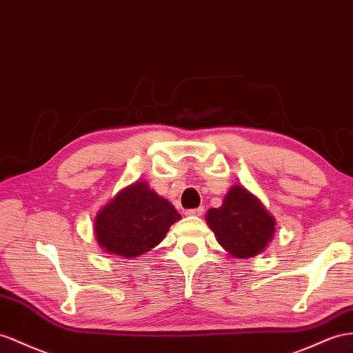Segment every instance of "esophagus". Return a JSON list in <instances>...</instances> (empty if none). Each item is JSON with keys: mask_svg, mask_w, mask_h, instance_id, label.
<instances>
[{"mask_svg": "<svg viewBox=\"0 0 353 353\" xmlns=\"http://www.w3.org/2000/svg\"><path fill=\"white\" fill-rule=\"evenodd\" d=\"M204 213V207H198V209H189L186 210V216H201Z\"/></svg>", "mask_w": 353, "mask_h": 353, "instance_id": "34e87169", "label": "esophagus"}]
</instances>
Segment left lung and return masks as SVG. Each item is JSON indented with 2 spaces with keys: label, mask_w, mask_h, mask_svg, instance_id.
<instances>
[{
  "label": "left lung",
  "mask_w": 353,
  "mask_h": 353,
  "mask_svg": "<svg viewBox=\"0 0 353 353\" xmlns=\"http://www.w3.org/2000/svg\"><path fill=\"white\" fill-rule=\"evenodd\" d=\"M205 218L219 245L236 258L261 254L274 234V219L256 196L239 185H234L223 204L210 209Z\"/></svg>",
  "instance_id": "left-lung-1"
}]
</instances>
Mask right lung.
I'll return each instance as SVG.
<instances>
[{"label":"right lung","instance_id":"add662e5","mask_svg":"<svg viewBox=\"0 0 353 353\" xmlns=\"http://www.w3.org/2000/svg\"><path fill=\"white\" fill-rule=\"evenodd\" d=\"M180 218L146 182H135L97 214L95 236L108 254L134 258L155 248Z\"/></svg>","mask_w":353,"mask_h":353}]
</instances>
